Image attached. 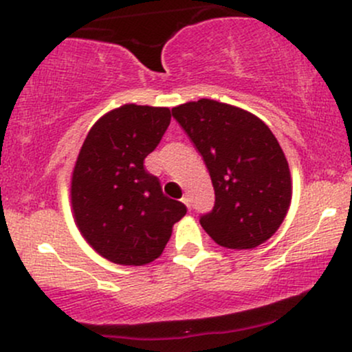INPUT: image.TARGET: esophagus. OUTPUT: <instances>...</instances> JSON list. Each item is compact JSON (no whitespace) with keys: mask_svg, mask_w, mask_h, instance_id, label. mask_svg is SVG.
Wrapping results in <instances>:
<instances>
[{"mask_svg":"<svg viewBox=\"0 0 352 352\" xmlns=\"http://www.w3.org/2000/svg\"><path fill=\"white\" fill-rule=\"evenodd\" d=\"M182 201H184L185 207H187L188 210L192 208V201H190V197L188 195H184V199H182Z\"/></svg>","mask_w":352,"mask_h":352,"instance_id":"obj_1","label":"esophagus"}]
</instances>
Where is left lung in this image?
<instances>
[{
	"label": "left lung",
	"instance_id": "1",
	"mask_svg": "<svg viewBox=\"0 0 352 352\" xmlns=\"http://www.w3.org/2000/svg\"><path fill=\"white\" fill-rule=\"evenodd\" d=\"M212 177L215 205L200 225L217 245L252 250L281 227L293 184L288 160L260 117L232 104L199 99L172 109Z\"/></svg>",
	"mask_w": 352,
	"mask_h": 352
}]
</instances>
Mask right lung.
I'll return each mask as SVG.
<instances>
[{
    "mask_svg": "<svg viewBox=\"0 0 352 352\" xmlns=\"http://www.w3.org/2000/svg\"><path fill=\"white\" fill-rule=\"evenodd\" d=\"M170 109L124 104L91 127L71 175L76 227L96 253L117 265L142 266L162 254L187 213L144 167L170 124Z\"/></svg>",
    "mask_w": 352,
    "mask_h": 352,
    "instance_id": "add662e5",
    "label": "right lung"
}]
</instances>
